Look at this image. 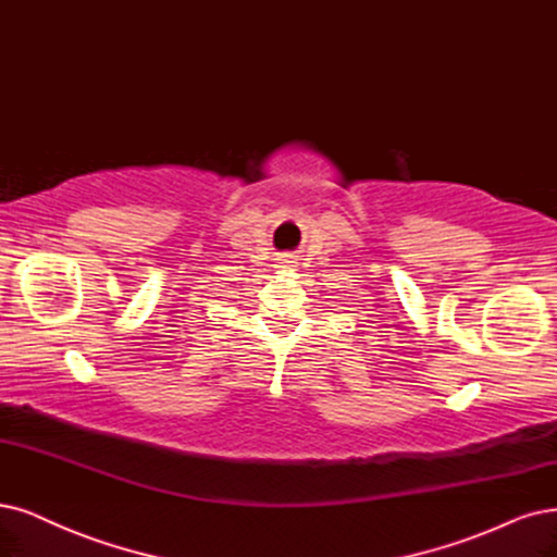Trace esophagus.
Instances as JSON below:
<instances>
[{
    "label": "esophagus",
    "mask_w": 557,
    "mask_h": 557,
    "mask_svg": "<svg viewBox=\"0 0 557 557\" xmlns=\"http://www.w3.org/2000/svg\"><path fill=\"white\" fill-rule=\"evenodd\" d=\"M280 263H282V268H289V265H294L296 261H294L292 255H282V257H280Z\"/></svg>",
    "instance_id": "1"
}]
</instances>
